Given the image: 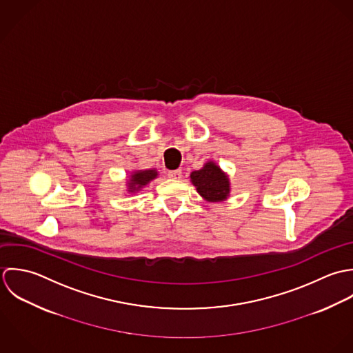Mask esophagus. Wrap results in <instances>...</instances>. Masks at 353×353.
<instances>
[{"instance_id": "1", "label": "esophagus", "mask_w": 353, "mask_h": 353, "mask_svg": "<svg viewBox=\"0 0 353 353\" xmlns=\"http://www.w3.org/2000/svg\"><path fill=\"white\" fill-rule=\"evenodd\" d=\"M181 169H176V170H170V172H168V177L169 179H173V180H179V179H181Z\"/></svg>"}]
</instances>
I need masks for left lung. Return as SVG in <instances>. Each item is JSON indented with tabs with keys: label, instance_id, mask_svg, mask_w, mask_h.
<instances>
[{
	"label": "left lung",
	"instance_id": "left-lung-1",
	"mask_svg": "<svg viewBox=\"0 0 353 353\" xmlns=\"http://www.w3.org/2000/svg\"><path fill=\"white\" fill-rule=\"evenodd\" d=\"M191 180L198 192L210 202L225 201L229 194L228 176L212 162H208L201 170L192 172Z\"/></svg>",
	"mask_w": 353,
	"mask_h": 353
}]
</instances>
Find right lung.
Here are the masks:
<instances>
[{
    "mask_svg": "<svg viewBox=\"0 0 353 353\" xmlns=\"http://www.w3.org/2000/svg\"><path fill=\"white\" fill-rule=\"evenodd\" d=\"M131 177L132 179L128 184H130V191L134 192V191L141 190L143 185L150 183L152 179H155L157 172L155 170H141V172H135Z\"/></svg>",
    "mask_w": 353,
    "mask_h": 353,
    "instance_id": "add662e5",
    "label": "right lung"
}]
</instances>
